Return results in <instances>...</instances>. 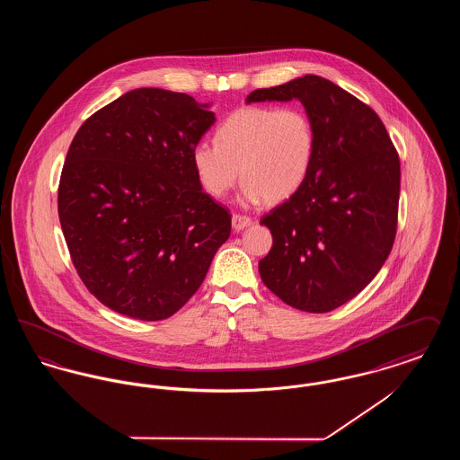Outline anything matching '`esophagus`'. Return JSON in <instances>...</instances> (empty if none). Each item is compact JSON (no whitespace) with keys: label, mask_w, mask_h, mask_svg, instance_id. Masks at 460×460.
Wrapping results in <instances>:
<instances>
[{"label":"esophagus","mask_w":460,"mask_h":460,"mask_svg":"<svg viewBox=\"0 0 460 460\" xmlns=\"http://www.w3.org/2000/svg\"><path fill=\"white\" fill-rule=\"evenodd\" d=\"M231 222H233V229H234V231H243L244 227L252 226V219L246 217V216H240V214H233Z\"/></svg>","instance_id":"obj_1"}]
</instances>
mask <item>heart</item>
<instances>
[{"label":"heart","mask_w":460,"mask_h":460,"mask_svg":"<svg viewBox=\"0 0 460 460\" xmlns=\"http://www.w3.org/2000/svg\"><path fill=\"white\" fill-rule=\"evenodd\" d=\"M314 154L315 134L305 111L244 107L220 124L216 145L198 143L191 164L210 197H226L241 174L244 203H278L304 184Z\"/></svg>","instance_id":"b5f03b06"}]
</instances>
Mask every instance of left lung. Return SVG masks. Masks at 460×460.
Listing matches in <instances>:
<instances>
[{
	"mask_svg": "<svg viewBox=\"0 0 460 460\" xmlns=\"http://www.w3.org/2000/svg\"><path fill=\"white\" fill-rule=\"evenodd\" d=\"M300 100L315 134L304 184L263 216L272 248L263 285L288 305L323 314L347 304L386 262L396 234L400 160L377 113L319 75L255 89L246 103Z\"/></svg>",
	"mask_w": 460,
	"mask_h": 460,
	"instance_id": "1",
	"label": "left lung"
}]
</instances>
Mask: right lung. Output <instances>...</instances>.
<instances>
[{
  "mask_svg": "<svg viewBox=\"0 0 460 460\" xmlns=\"http://www.w3.org/2000/svg\"><path fill=\"white\" fill-rule=\"evenodd\" d=\"M208 105L132 89L74 136L58 217L89 293L139 321H162L203 283L231 234L229 212L203 193L191 152L216 122Z\"/></svg>",
  "mask_w": 460,
  "mask_h": 460,
  "instance_id": "right-lung-1",
  "label": "right lung"
}]
</instances>
